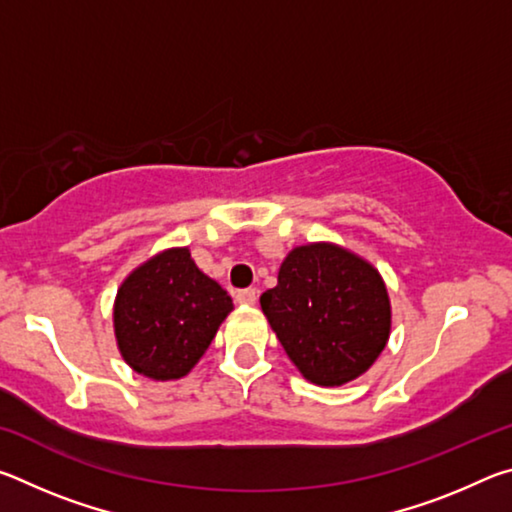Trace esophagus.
Here are the masks:
<instances>
[{"label": "esophagus", "instance_id": "34e87169", "mask_svg": "<svg viewBox=\"0 0 512 512\" xmlns=\"http://www.w3.org/2000/svg\"><path fill=\"white\" fill-rule=\"evenodd\" d=\"M235 300H237V305H241V307H253L255 302H257V291H255V289H244V291H237Z\"/></svg>", "mask_w": 512, "mask_h": 512}]
</instances>
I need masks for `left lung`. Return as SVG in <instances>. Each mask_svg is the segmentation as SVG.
<instances>
[{
	"mask_svg": "<svg viewBox=\"0 0 512 512\" xmlns=\"http://www.w3.org/2000/svg\"><path fill=\"white\" fill-rule=\"evenodd\" d=\"M259 305L293 366L316 386L361 377L391 336L384 277L368 259L332 241L293 248Z\"/></svg>",
	"mask_w": 512,
	"mask_h": 512,
	"instance_id": "8db88e82",
	"label": "left lung"
}]
</instances>
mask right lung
<instances>
[{"instance_id": "right-lung-1", "label": "right lung", "mask_w": 512, "mask_h": 512, "mask_svg": "<svg viewBox=\"0 0 512 512\" xmlns=\"http://www.w3.org/2000/svg\"><path fill=\"white\" fill-rule=\"evenodd\" d=\"M232 309L228 291L196 266L187 246L164 248L119 284L112 305L117 350L146 379H183Z\"/></svg>"}]
</instances>
